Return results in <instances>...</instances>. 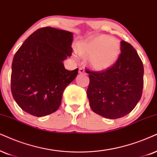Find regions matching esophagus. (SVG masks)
I'll list each match as a JSON object with an SVG mask.
<instances>
[{
	"instance_id": "esophagus-1",
	"label": "esophagus",
	"mask_w": 157,
	"mask_h": 157,
	"mask_svg": "<svg viewBox=\"0 0 157 157\" xmlns=\"http://www.w3.org/2000/svg\"><path fill=\"white\" fill-rule=\"evenodd\" d=\"M79 73L80 74H84V73H85V70L83 68H80L79 69Z\"/></svg>"
}]
</instances>
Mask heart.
<instances>
[{
  "label": "heart",
  "mask_w": 157,
  "mask_h": 157,
  "mask_svg": "<svg viewBox=\"0 0 157 157\" xmlns=\"http://www.w3.org/2000/svg\"><path fill=\"white\" fill-rule=\"evenodd\" d=\"M77 52L82 58H88L91 68L103 71L112 67L118 60L121 46L117 40L107 35H99L82 41Z\"/></svg>",
  "instance_id": "b5f03b06"
}]
</instances>
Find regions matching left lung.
<instances>
[{"label":"left lung","mask_w":157,"mask_h":157,"mask_svg":"<svg viewBox=\"0 0 157 157\" xmlns=\"http://www.w3.org/2000/svg\"><path fill=\"white\" fill-rule=\"evenodd\" d=\"M89 74L87 95L93 112L104 117L118 119L128 114L138 104L144 88V65L136 49L121 41L117 62L101 72Z\"/></svg>","instance_id":"8db88e82"}]
</instances>
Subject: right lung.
I'll use <instances>...</instances> for the list:
<instances>
[{
  "instance_id": "obj_1",
  "label": "right lung",
  "mask_w": 157,
  "mask_h": 157,
  "mask_svg": "<svg viewBox=\"0 0 157 157\" xmlns=\"http://www.w3.org/2000/svg\"><path fill=\"white\" fill-rule=\"evenodd\" d=\"M73 34L51 27L27 37L12 61L11 89L21 109L35 117L46 116L60 106L64 89L78 69L69 71L63 61L72 56Z\"/></svg>"
}]
</instances>
